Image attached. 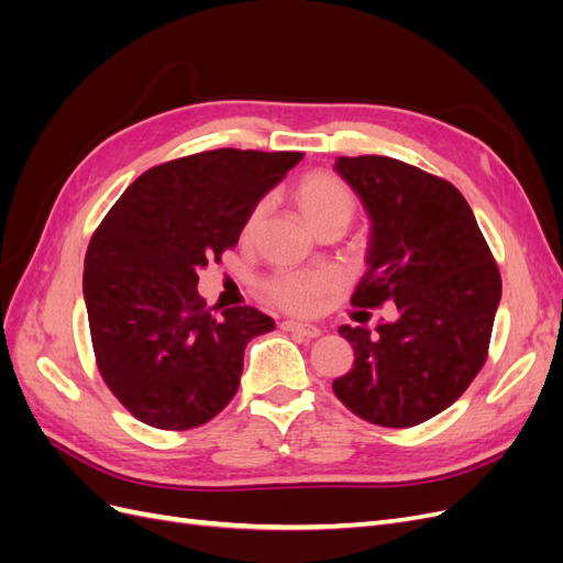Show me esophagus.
<instances>
[{"instance_id":"1","label":"esophagus","mask_w":563,"mask_h":563,"mask_svg":"<svg viewBox=\"0 0 563 563\" xmlns=\"http://www.w3.org/2000/svg\"><path fill=\"white\" fill-rule=\"evenodd\" d=\"M282 329L286 333H294V335H302V338H317L321 333L319 327L314 323H305V321H294V319H286L282 321Z\"/></svg>"}]
</instances>
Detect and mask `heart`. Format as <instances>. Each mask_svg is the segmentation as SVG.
<instances>
[{
    "label": "heart",
    "instance_id": "obj_1",
    "mask_svg": "<svg viewBox=\"0 0 563 563\" xmlns=\"http://www.w3.org/2000/svg\"><path fill=\"white\" fill-rule=\"evenodd\" d=\"M294 199L308 223L319 230L335 218L350 220L354 213V195L350 187L333 174H308L294 187ZM265 201L255 203L244 220L242 240L251 242L258 234L265 218ZM338 288V282L329 272H284L267 284V296L279 308L298 314L317 312L319 305Z\"/></svg>",
    "mask_w": 563,
    "mask_h": 563
}]
</instances>
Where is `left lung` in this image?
I'll list each match as a JSON object with an SVG mask.
<instances>
[{
    "label": "left lung",
    "instance_id": "8db88e82",
    "mask_svg": "<svg viewBox=\"0 0 563 563\" xmlns=\"http://www.w3.org/2000/svg\"><path fill=\"white\" fill-rule=\"evenodd\" d=\"M335 172L371 220L366 275L354 308L395 300L397 319L340 327L352 368L333 380L352 413L413 428L449 408L482 371L500 305V272L465 197L399 159L338 157Z\"/></svg>",
    "mask_w": 563,
    "mask_h": 563
}]
</instances>
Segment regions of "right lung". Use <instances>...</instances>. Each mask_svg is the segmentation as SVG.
<instances>
[{
    "label": "right lung",
    "instance_id": "add662e5",
    "mask_svg": "<svg viewBox=\"0 0 563 563\" xmlns=\"http://www.w3.org/2000/svg\"><path fill=\"white\" fill-rule=\"evenodd\" d=\"M300 159L223 147L159 164L91 236L84 302L98 371L141 422L192 430L234 397L246 345L275 321L249 305L213 317L199 269L240 242L251 209Z\"/></svg>",
    "mask_w": 563,
    "mask_h": 563
}]
</instances>
